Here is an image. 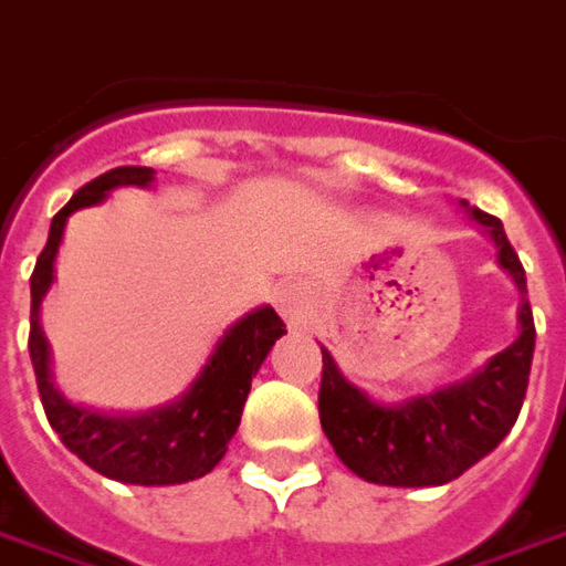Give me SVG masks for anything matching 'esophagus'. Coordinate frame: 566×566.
Listing matches in <instances>:
<instances>
[{
    "label": "esophagus",
    "mask_w": 566,
    "mask_h": 566,
    "mask_svg": "<svg viewBox=\"0 0 566 566\" xmlns=\"http://www.w3.org/2000/svg\"><path fill=\"white\" fill-rule=\"evenodd\" d=\"M275 306L282 312V318L287 321V327H306L308 318V294L300 284H282L275 294Z\"/></svg>",
    "instance_id": "obj_1"
}]
</instances>
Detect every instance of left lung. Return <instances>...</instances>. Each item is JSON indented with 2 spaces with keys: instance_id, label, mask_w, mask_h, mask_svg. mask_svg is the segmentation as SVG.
<instances>
[{
  "instance_id": "8db88e82",
  "label": "left lung",
  "mask_w": 566,
  "mask_h": 566,
  "mask_svg": "<svg viewBox=\"0 0 566 566\" xmlns=\"http://www.w3.org/2000/svg\"><path fill=\"white\" fill-rule=\"evenodd\" d=\"M473 218L491 233L500 248V266L522 291V333L510 348L491 357L470 379L403 406L373 403L343 379L333 357L321 348V427L345 467L367 482L394 488L446 485L497 449L522 412L536 339L527 279L503 223L482 209H473Z\"/></svg>"
}]
</instances>
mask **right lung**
<instances>
[{
  "label": "right lung",
  "instance_id": "right-lung-1",
  "mask_svg": "<svg viewBox=\"0 0 566 566\" xmlns=\"http://www.w3.org/2000/svg\"><path fill=\"white\" fill-rule=\"evenodd\" d=\"M154 169L148 166H117L108 169L91 185H84L56 211L48 233V245L35 260L30 275L32 308H30V357L35 369V385L42 397L44 416L63 439L69 451L96 473L127 482V485H178L214 470L221 461L227 442L233 439L242 406L251 391V379L258 376L260 364L266 360L275 339L284 333V321L270 306L251 312L235 321L230 331L202 367L190 391L178 403L154 409L145 416L115 418L91 409L72 406L51 385L48 373V343L39 327V306L48 287L54 282V258L63 227L72 211L96 206L117 185H150Z\"/></svg>",
  "mask_w": 566,
  "mask_h": 566
}]
</instances>
